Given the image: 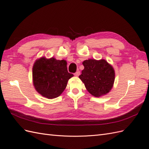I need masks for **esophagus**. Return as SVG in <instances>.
I'll use <instances>...</instances> for the list:
<instances>
[{
	"label": "esophagus",
	"mask_w": 149,
	"mask_h": 149,
	"mask_svg": "<svg viewBox=\"0 0 149 149\" xmlns=\"http://www.w3.org/2000/svg\"><path fill=\"white\" fill-rule=\"evenodd\" d=\"M80 74V72L79 71H76V73H74V76H78Z\"/></svg>",
	"instance_id": "obj_1"
}]
</instances>
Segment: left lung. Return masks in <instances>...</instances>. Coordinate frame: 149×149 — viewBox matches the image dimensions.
<instances>
[{"label": "left lung", "instance_id": "1", "mask_svg": "<svg viewBox=\"0 0 149 149\" xmlns=\"http://www.w3.org/2000/svg\"><path fill=\"white\" fill-rule=\"evenodd\" d=\"M83 65L84 68L79 78L88 91L97 97L109 93L115 80V71L112 66L104 59L86 60Z\"/></svg>", "mask_w": 149, "mask_h": 149}]
</instances>
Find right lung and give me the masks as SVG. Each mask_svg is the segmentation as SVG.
<instances>
[{
    "label": "right lung",
    "mask_w": 149,
    "mask_h": 149,
    "mask_svg": "<svg viewBox=\"0 0 149 149\" xmlns=\"http://www.w3.org/2000/svg\"><path fill=\"white\" fill-rule=\"evenodd\" d=\"M73 76V74L68 72L67 62L65 60L42 56L36 60L33 66L32 80L35 89L47 99H54L61 95L68 80Z\"/></svg>",
    "instance_id": "1"
}]
</instances>
